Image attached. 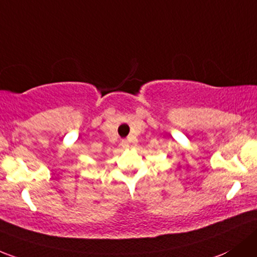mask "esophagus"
<instances>
[{
    "instance_id": "1",
    "label": "esophagus",
    "mask_w": 257,
    "mask_h": 257,
    "mask_svg": "<svg viewBox=\"0 0 257 257\" xmlns=\"http://www.w3.org/2000/svg\"><path fill=\"white\" fill-rule=\"evenodd\" d=\"M121 147L124 148V149H126V148H129V143H128V140H121Z\"/></svg>"
}]
</instances>
